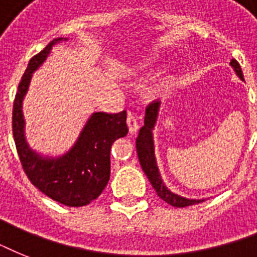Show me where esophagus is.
<instances>
[{
	"instance_id": "esophagus-1",
	"label": "esophagus",
	"mask_w": 257,
	"mask_h": 257,
	"mask_svg": "<svg viewBox=\"0 0 257 257\" xmlns=\"http://www.w3.org/2000/svg\"><path fill=\"white\" fill-rule=\"evenodd\" d=\"M126 124H128L129 133H136L139 131V121L132 113H129L128 117H126Z\"/></svg>"
}]
</instances>
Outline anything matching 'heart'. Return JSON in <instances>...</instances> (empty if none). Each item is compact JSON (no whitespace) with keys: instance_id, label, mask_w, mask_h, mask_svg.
Segmentation results:
<instances>
[{"instance_id":"heart-1","label":"heart","mask_w":257,"mask_h":257,"mask_svg":"<svg viewBox=\"0 0 257 257\" xmlns=\"http://www.w3.org/2000/svg\"><path fill=\"white\" fill-rule=\"evenodd\" d=\"M147 68V64L145 62H137L136 65H135V69L136 70H143Z\"/></svg>"}]
</instances>
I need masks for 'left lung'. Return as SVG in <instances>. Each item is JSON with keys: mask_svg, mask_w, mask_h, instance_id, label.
<instances>
[{"mask_svg": "<svg viewBox=\"0 0 257 257\" xmlns=\"http://www.w3.org/2000/svg\"><path fill=\"white\" fill-rule=\"evenodd\" d=\"M229 65L233 68L237 77L240 80H244L243 72H241L239 62L236 60H231ZM160 105V101H155L152 104H149L148 108L145 109L144 125L141 126L139 137L136 139L137 156H139V160H140L141 168H143L144 173L147 175L151 184H152V187L156 189L159 197L164 200L165 203L171 204L172 207L184 208L188 207V205L201 203V201H204V199H187V197H183V196L172 192L171 189L167 188V185L163 181V177H161L159 167H157L156 155H155V141H153V129H155L157 117H159Z\"/></svg>", "mask_w": 257, "mask_h": 257, "instance_id": "obj_1", "label": "left lung"}]
</instances>
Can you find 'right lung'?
Segmentation results:
<instances>
[{
  "mask_svg": "<svg viewBox=\"0 0 257 257\" xmlns=\"http://www.w3.org/2000/svg\"><path fill=\"white\" fill-rule=\"evenodd\" d=\"M68 38L50 41L29 61L18 85L13 105V136L20 161L28 179L42 193L68 207H82L96 200L110 176V147L126 136V112H94L84 125L72 148L61 156H44L30 148L25 137L22 101L33 73L45 62L54 45Z\"/></svg>",
  "mask_w": 257,
  "mask_h": 257,
  "instance_id": "add662e5",
  "label": "right lung"
}]
</instances>
